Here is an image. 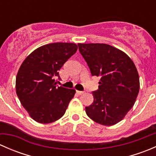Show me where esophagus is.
<instances>
[{
	"instance_id": "1",
	"label": "esophagus",
	"mask_w": 156,
	"mask_h": 156,
	"mask_svg": "<svg viewBox=\"0 0 156 156\" xmlns=\"http://www.w3.org/2000/svg\"><path fill=\"white\" fill-rule=\"evenodd\" d=\"M76 93L78 95H81V94H83L84 93V91H80V90H76Z\"/></svg>"
}]
</instances>
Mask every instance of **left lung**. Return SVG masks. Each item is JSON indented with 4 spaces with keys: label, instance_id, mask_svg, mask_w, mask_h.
I'll return each instance as SVG.
<instances>
[{
    "label": "left lung",
    "instance_id": "1",
    "mask_svg": "<svg viewBox=\"0 0 156 156\" xmlns=\"http://www.w3.org/2000/svg\"><path fill=\"white\" fill-rule=\"evenodd\" d=\"M92 76L100 78L93 91L94 102L85 107L87 116L106 126L122 121L131 109L140 90L137 70L122 50L106 44H78Z\"/></svg>",
    "mask_w": 156,
    "mask_h": 156
}]
</instances>
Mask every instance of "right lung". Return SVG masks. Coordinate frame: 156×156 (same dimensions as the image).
I'll use <instances>...</instances> for the list:
<instances>
[{"instance_id":"1","label":"right lung","mask_w":156,"mask_h":156,"mask_svg":"<svg viewBox=\"0 0 156 156\" xmlns=\"http://www.w3.org/2000/svg\"><path fill=\"white\" fill-rule=\"evenodd\" d=\"M72 43H53L36 49L22 63L16 79L21 104L37 122L52 123L60 119L74 97L75 90L59 87V70L76 53Z\"/></svg>"}]
</instances>
